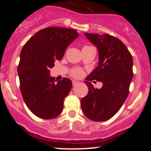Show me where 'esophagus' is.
Returning a JSON list of instances; mask_svg holds the SVG:
<instances>
[{
    "label": "esophagus",
    "instance_id": "1",
    "mask_svg": "<svg viewBox=\"0 0 151 151\" xmlns=\"http://www.w3.org/2000/svg\"><path fill=\"white\" fill-rule=\"evenodd\" d=\"M79 83V81H72V85L76 86V85H77Z\"/></svg>",
    "mask_w": 151,
    "mask_h": 151
}]
</instances>
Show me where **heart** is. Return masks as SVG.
Wrapping results in <instances>:
<instances>
[{"label": "heart", "instance_id": "heart-1", "mask_svg": "<svg viewBox=\"0 0 151 151\" xmlns=\"http://www.w3.org/2000/svg\"><path fill=\"white\" fill-rule=\"evenodd\" d=\"M70 75L74 78H81L84 75V72L79 68H74L70 72Z\"/></svg>", "mask_w": 151, "mask_h": 151}]
</instances>
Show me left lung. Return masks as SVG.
I'll return each instance as SVG.
<instances>
[{
  "instance_id": "obj_1",
  "label": "left lung",
  "mask_w": 151,
  "mask_h": 151,
  "mask_svg": "<svg viewBox=\"0 0 151 151\" xmlns=\"http://www.w3.org/2000/svg\"><path fill=\"white\" fill-rule=\"evenodd\" d=\"M99 52V66L86 77L84 83L89 89L81 100L83 113L93 121L110 119L122 106L129 93L133 73L131 54L119 39L109 34L85 33ZM93 79L101 81V89L93 87Z\"/></svg>"
}]
</instances>
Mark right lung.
<instances>
[{
    "mask_svg": "<svg viewBox=\"0 0 151 151\" xmlns=\"http://www.w3.org/2000/svg\"><path fill=\"white\" fill-rule=\"evenodd\" d=\"M74 29L50 27L38 31L23 46L18 66L20 89L25 104L37 117L52 119L64 108L72 84L68 78L56 83L50 76L55 60H61L69 45L78 37Z\"/></svg>",
    "mask_w": 151,
    "mask_h": 151,
    "instance_id": "obj_1",
    "label": "right lung"
}]
</instances>
